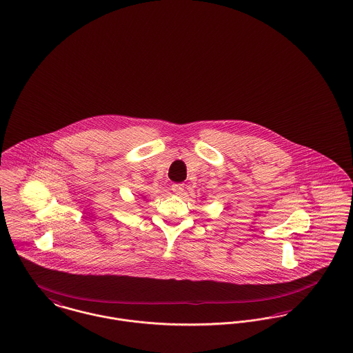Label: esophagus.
I'll return each instance as SVG.
<instances>
[{
    "label": "esophagus",
    "mask_w": 353,
    "mask_h": 353,
    "mask_svg": "<svg viewBox=\"0 0 353 353\" xmlns=\"http://www.w3.org/2000/svg\"><path fill=\"white\" fill-rule=\"evenodd\" d=\"M184 185L183 184H173L172 187H170V189L176 193V194H181L183 192H184Z\"/></svg>",
    "instance_id": "34e87169"
}]
</instances>
